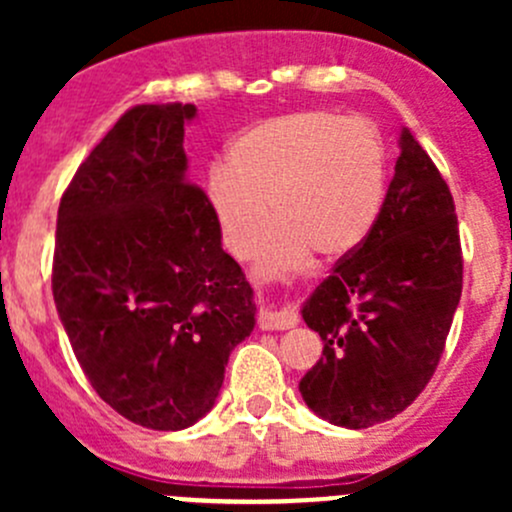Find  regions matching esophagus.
Segmentation results:
<instances>
[{
  "label": "esophagus",
  "instance_id": "34e87169",
  "mask_svg": "<svg viewBox=\"0 0 512 512\" xmlns=\"http://www.w3.org/2000/svg\"><path fill=\"white\" fill-rule=\"evenodd\" d=\"M262 329H292L297 324V314L289 307H272V304H262L260 317H257Z\"/></svg>",
  "mask_w": 512,
  "mask_h": 512
}]
</instances>
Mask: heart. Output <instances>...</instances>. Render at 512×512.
<instances>
[{
  "mask_svg": "<svg viewBox=\"0 0 512 512\" xmlns=\"http://www.w3.org/2000/svg\"><path fill=\"white\" fill-rule=\"evenodd\" d=\"M386 143L374 121L297 111L245 128L225 165L208 173L210 213L227 250L252 255L270 225L257 272L285 275L309 260L349 255L376 225L386 198Z\"/></svg>",
  "mask_w": 512,
  "mask_h": 512,
  "instance_id": "obj_1",
  "label": "heart"
}]
</instances>
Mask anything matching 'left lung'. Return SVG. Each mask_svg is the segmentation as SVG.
Here are the masks:
<instances>
[{"label": "left lung", "instance_id": "1", "mask_svg": "<svg viewBox=\"0 0 512 512\" xmlns=\"http://www.w3.org/2000/svg\"><path fill=\"white\" fill-rule=\"evenodd\" d=\"M399 148L376 225L302 304L324 349L299 394L334 426L369 428L411 406L436 371L461 302L451 190L409 128Z\"/></svg>", "mask_w": 512, "mask_h": 512}]
</instances>
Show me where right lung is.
Listing matches in <instances>:
<instances>
[{
	"mask_svg": "<svg viewBox=\"0 0 512 512\" xmlns=\"http://www.w3.org/2000/svg\"><path fill=\"white\" fill-rule=\"evenodd\" d=\"M193 103L118 118L56 218V312L96 394L153 431L215 406L230 352L255 329V294L223 250L208 195L188 180Z\"/></svg>",
	"mask_w": 512,
	"mask_h": 512,
	"instance_id": "right-lung-1",
	"label": "right lung"
}]
</instances>
